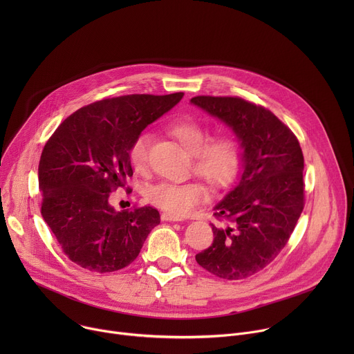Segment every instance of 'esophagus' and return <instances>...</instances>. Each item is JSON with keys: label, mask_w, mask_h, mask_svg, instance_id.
Returning <instances> with one entry per match:
<instances>
[{"label": "esophagus", "mask_w": 354, "mask_h": 354, "mask_svg": "<svg viewBox=\"0 0 354 354\" xmlns=\"http://www.w3.org/2000/svg\"><path fill=\"white\" fill-rule=\"evenodd\" d=\"M161 220L162 221H183L182 217H178V216H174V214H169V213H162Z\"/></svg>", "instance_id": "esophagus-1"}]
</instances>
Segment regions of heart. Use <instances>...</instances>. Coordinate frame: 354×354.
Returning a JSON list of instances; mask_svg holds the SVG:
<instances>
[{
	"mask_svg": "<svg viewBox=\"0 0 354 354\" xmlns=\"http://www.w3.org/2000/svg\"><path fill=\"white\" fill-rule=\"evenodd\" d=\"M168 133L193 154L194 172L207 180L212 186L223 187L228 185L239 167L241 151L232 134L221 133L209 138L207 127L192 118L172 120L167 126ZM151 136L138 134L131 142L129 158L137 172H144L148 167ZM207 198L206 187L198 182L160 183L147 190V200L154 206L174 216H185L193 212Z\"/></svg>",
	"mask_w": 354,
	"mask_h": 354,
	"instance_id": "heart-1",
	"label": "heart"
}]
</instances>
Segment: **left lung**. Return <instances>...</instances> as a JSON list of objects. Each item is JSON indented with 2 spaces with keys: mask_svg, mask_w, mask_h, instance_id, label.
Listing matches in <instances>:
<instances>
[{
  "mask_svg": "<svg viewBox=\"0 0 354 354\" xmlns=\"http://www.w3.org/2000/svg\"><path fill=\"white\" fill-rule=\"evenodd\" d=\"M190 102L225 123L242 148L241 176L216 205L213 243L196 262L225 280L266 268L286 246L304 209V157L297 137L270 111L232 96Z\"/></svg>",
  "mask_w": 354,
  "mask_h": 354,
  "instance_id": "left-lung-1",
  "label": "left lung"
}]
</instances>
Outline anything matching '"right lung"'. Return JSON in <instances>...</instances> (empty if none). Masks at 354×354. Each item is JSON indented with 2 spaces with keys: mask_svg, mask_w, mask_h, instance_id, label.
<instances>
[{
  "mask_svg": "<svg viewBox=\"0 0 354 354\" xmlns=\"http://www.w3.org/2000/svg\"><path fill=\"white\" fill-rule=\"evenodd\" d=\"M182 97L176 92L97 100L68 116L48 138L39 162L41 216L70 261L109 273L138 257L160 213L149 206L116 212L109 196L133 175L134 138Z\"/></svg>",
  "mask_w": 354,
  "mask_h": 354,
  "instance_id": "1",
  "label": "right lung"
}]
</instances>
